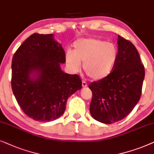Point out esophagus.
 I'll use <instances>...</instances> for the list:
<instances>
[{
  "instance_id": "esophagus-1",
  "label": "esophagus",
  "mask_w": 154,
  "mask_h": 154,
  "mask_svg": "<svg viewBox=\"0 0 154 154\" xmlns=\"http://www.w3.org/2000/svg\"><path fill=\"white\" fill-rule=\"evenodd\" d=\"M82 85L83 88H85V87H87V84L85 81H82Z\"/></svg>"
}]
</instances>
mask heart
<instances>
[{
    "label": "heart",
    "mask_w": 154,
    "mask_h": 154,
    "mask_svg": "<svg viewBox=\"0 0 154 154\" xmlns=\"http://www.w3.org/2000/svg\"><path fill=\"white\" fill-rule=\"evenodd\" d=\"M118 60V49L111 42L98 38H81L74 44L72 51L65 56L67 67L74 72L81 68L94 80H101L114 70Z\"/></svg>",
    "instance_id": "1"
}]
</instances>
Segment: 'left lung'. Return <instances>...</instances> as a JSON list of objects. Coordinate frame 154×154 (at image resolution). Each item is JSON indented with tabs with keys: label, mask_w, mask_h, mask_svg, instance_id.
<instances>
[{
	"label": "left lung",
	"mask_w": 154,
	"mask_h": 154,
	"mask_svg": "<svg viewBox=\"0 0 154 154\" xmlns=\"http://www.w3.org/2000/svg\"><path fill=\"white\" fill-rule=\"evenodd\" d=\"M118 60L106 78L89 85L90 113L98 122L112 124L125 118L141 97L145 71L136 47L118 35Z\"/></svg>",
	"instance_id": "left-lung-1"
}]
</instances>
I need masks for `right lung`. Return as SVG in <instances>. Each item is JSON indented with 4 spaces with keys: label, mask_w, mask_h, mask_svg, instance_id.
I'll use <instances>...</instances> for the list:
<instances>
[{
    "label": "right lung",
    "mask_w": 154,
    "mask_h": 154,
    "mask_svg": "<svg viewBox=\"0 0 154 154\" xmlns=\"http://www.w3.org/2000/svg\"><path fill=\"white\" fill-rule=\"evenodd\" d=\"M65 63L64 49L52 34L34 33L16 51L12 60V89L30 118L49 122L60 118L68 98L82 89L79 75L61 69Z\"/></svg>",
    "instance_id": "1"
}]
</instances>
